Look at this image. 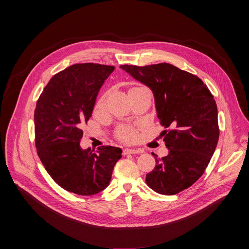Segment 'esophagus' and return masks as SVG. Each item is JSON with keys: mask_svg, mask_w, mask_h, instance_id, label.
I'll return each mask as SVG.
<instances>
[{"mask_svg": "<svg viewBox=\"0 0 249 249\" xmlns=\"http://www.w3.org/2000/svg\"><path fill=\"white\" fill-rule=\"evenodd\" d=\"M139 153H141V150H135V149H125V150H123V155L125 156V155H133V154H139Z\"/></svg>", "mask_w": 249, "mask_h": 249, "instance_id": "34e87169", "label": "esophagus"}]
</instances>
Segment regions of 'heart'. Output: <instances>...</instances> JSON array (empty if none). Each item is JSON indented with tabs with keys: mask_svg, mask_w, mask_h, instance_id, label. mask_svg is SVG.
Returning a JSON list of instances; mask_svg holds the SVG:
<instances>
[{
	"mask_svg": "<svg viewBox=\"0 0 249 249\" xmlns=\"http://www.w3.org/2000/svg\"><path fill=\"white\" fill-rule=\"evenodd\" d=\"M141 88H133L130 90H134V89H138ZM106 97H107V93H103L99 99L97 100L96 104H95V109L97 110H101L104 108L105 106V102H106ZM116 136L119 140L126 142V143H132V142H135L138 138V134L137 131L132 128V127H128V126H122L117 130Z\"/></svg>",
	"mask_w": 249,
	"mask_h": 249,
	"instance_id": "obj_1",
	"label": "heart"
}]
</instances>
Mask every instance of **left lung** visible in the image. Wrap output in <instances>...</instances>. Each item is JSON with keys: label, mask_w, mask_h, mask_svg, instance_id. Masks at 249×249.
<instances>
[{"label": "left lung", "mask_w": 249, "mask_h": 249, "mask_svg": "<svg viewBox=\"0 0 249 249\" xmlns=\"http://www.w3.org/2000/svg\"><path fill=\"white\" fill-rule=\"evenodd\" d=\"M120 68L153 90L158 118L165 129L161 136L169 152L161 159L156 156L157 164L146 175L148 186L162 195L187 189L202 176L218 144L214 96L197 76L168 63Z\"/></svg>", "instance_id": "1"}]
</instances>
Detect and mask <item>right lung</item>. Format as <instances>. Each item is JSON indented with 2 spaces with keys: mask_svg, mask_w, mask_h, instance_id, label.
Segmentation results:
<instances>
[{
  "mask_svg": "<svg viewBox=\"0 0 249 249\" xmlns=\"http://www.w3.org/2000/svg\"><path fill=\"white\" fill-rule=\"evenodd\" d=\"M114 66L75 64L54 75L34 110L35 147L52 179L63 189L82 196L108 186L122 150L101 146L83 150L81 129L89 120L99 89Z\"/></svg>",
  "mask_w": 249,
  "mask_h": 249,
  "instance_id": "1",
  "label": "right lung"
}]
</instances>
